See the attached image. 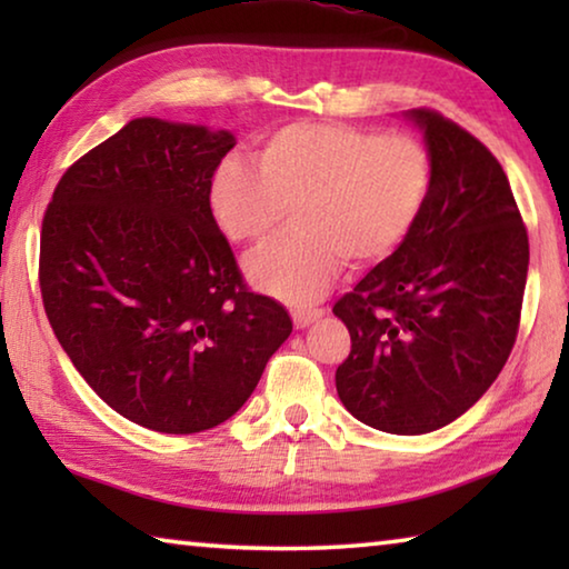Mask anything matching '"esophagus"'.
Masks as SVG:
<instances>
[{"label": "esophagus", "mask_w": 569, "mask_h": 569, "mask_svg": "<svg viewBox=\"0 0 569 569\" xmlns=\"http://www.w3.org/2000/svg\"><path fill=\"white\" fill-rule=\"evenodd\" d=\"M323 316V308H316V306H301V308H291V319L298 326V329H306V326H311L313 321H319Z\"/></svg>", "instance_id": "obj_1"}]
</instances>
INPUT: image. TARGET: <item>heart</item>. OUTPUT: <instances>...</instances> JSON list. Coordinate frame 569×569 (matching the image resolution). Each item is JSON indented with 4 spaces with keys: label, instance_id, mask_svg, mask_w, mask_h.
Returning a JSON list of instances; mask_svg holds the SVG:
<instances>
[{
    "label": "heart",
    "instance_id": "b5f03b06",
    "mask_svg": "<svg viewBox=\"0 0 569 569\" xmlns=\"http://www.w3.org/2000/svg\"><path fill=\"white\" fill-rule=\"evenodd\" d=\"M258 166L230 156L210 180V210L233 243H258L293 206L296 230L248 258L261 291L313 301L343 258L379 263L417 228L435 160L417 138L349 122H291L268 134Z\"/></svg>",
    "mask_w": 569,
    "mask_h": 569
}]
</instances>
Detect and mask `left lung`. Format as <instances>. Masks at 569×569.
Here are the masks:
<instances>
[{
	"instance_id": "obj_1",
	"label": "left lung",
	"mask_w": 569,
	"mask_h": 569,
	"mask_svg": "<svg viewBox=\"0 0 569 569\" xmlns=\"http://www.w3.org/2000/svg\"><path fill=\"white\" fill-rule=\"evenodd\" d=\"M435 160L417 228L333 313L351 333L336 391L356 419L427 435L475 407L519 331L529 240L499 160L437 110H411Z\"/></svg>"
}]
</instances>
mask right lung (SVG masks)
<instances>
[{
  "label": "right lung",
  "mask_w": 569,
  "mask_h": 569,
  "mask_svg": "<svg viewBox=\"0 0 569 569\" xmlns=\"http://www.w3.org/2000/svg\"><path fill=\"white\" fill-rule=\"evenodd\" d=\"M230 132L138 118L72 162L40 233L57 341L94 393L162 435L233 417L291 316L243 281L210 210Z\"/></svg>",
  "instance_id": "right-lung-1"
}]
</instances>
